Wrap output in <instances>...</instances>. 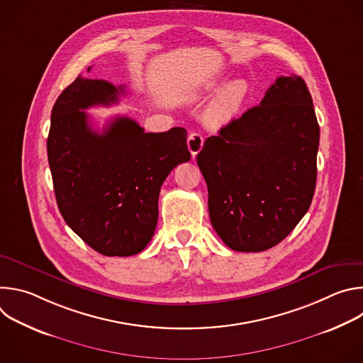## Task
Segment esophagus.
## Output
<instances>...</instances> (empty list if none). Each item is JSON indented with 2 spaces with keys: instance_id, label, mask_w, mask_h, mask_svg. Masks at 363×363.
Wrapping results in <instances>:
<instances>
[{
  "instance_id": "obj_1",
  "label": "esophagus",
  "mask_w": 363,
  "mask_h": 363,
  "mask_svg": "<svg viewBox=\"0 0 363 363\" xmlns=\"http://www.w3.org/2000/svg\"><path fill=\"white\" fill-rule=\"evenodd\" d=\"M202 145H203V138L201 133L198 132H192L189 136H188V149L192 155V158L196 157V153L202 149Z\"/></svg>"
}]
</instances>
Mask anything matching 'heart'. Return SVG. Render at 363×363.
<instances>
[{"label":"heart","mask_w":363,"mask_h":363,"mask_svg":"<svg viewBox=\"0 0 363 363\" xmlns=\"http://www.w3.org/2000/svg\"><path fill=\"white\" fill-rule=\"evenodd\" d=\"M218 90L220 93L206 108L205 121L213 126H225L233 122L244 108L248 86L244 80H233L227 84L223 80H213L206 86V91L210 93Z\"/></svg>","instance_id":"obj_1"}]
</instances>
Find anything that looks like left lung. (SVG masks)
I'll return each mask as SVG.
<instances>
[{"label":"left lung","instance_id":"8db88e82","mask_svg":"<svg viewBox=\"0 0 363 363\" xmlns=\"http://www.w3.org/2000/svg\"><path fill=\"white\" fill-rule=\"evenodd\" d=\"M320 130L298 76L277 77L260 105L206 138L196 164L214 230L234 251L283 241L312 203Z\"/></svg>","mask_w":363,"mask_h":363}]
</instances>
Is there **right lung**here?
I'll return each instance as SVG.
<instances>
[{
    "label": "right lung",
    "instance_id": "1",
    "mask_svg": "<svg viewBox=\"0 0 363 363\" xmlns=\"http://www.w3.org/2000/svg\"><path fill=\"white\" fill-rule=\"evenodd\" d=\"M121 93L123 86L79 76L57 97L47 138L65 221L108 257L135 255L147 245L158 223L164 181L191 160L184 128L146 133L133 119L119 116L101 133L93 130L84 109L109 106Z\"/></svg>",
    "mask_w": 363,
    "mask_h": 363
}]
</instances>
